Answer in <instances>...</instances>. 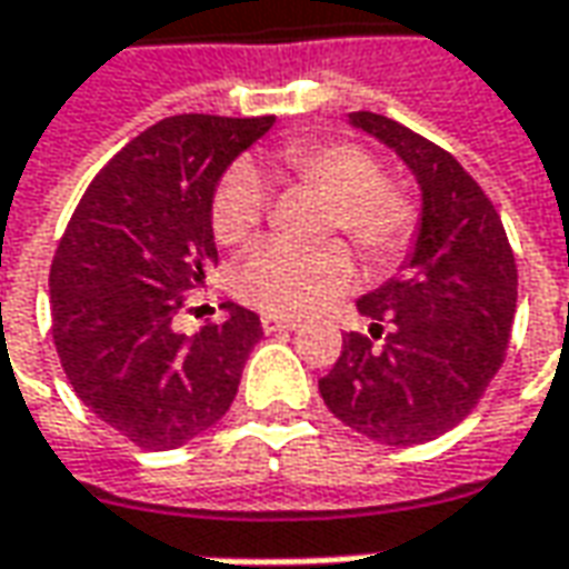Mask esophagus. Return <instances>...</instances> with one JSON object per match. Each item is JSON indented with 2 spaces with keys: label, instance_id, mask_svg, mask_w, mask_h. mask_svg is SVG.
<instances>
[{
  "label": "esophagus",
  "instance_id": "34e87169",
  "mask_svg": "<svg viewBox=\"0 0 569 569\" xmlns=\"http://www.w3.org/2000/svg\"><path fill=\"white\" fill-rule=\"evenodd\" d=\"M261 330L264 333H286V330H299V320H289L280 315H264L261 317Z\"/></svg>",
  "mask_w": 569,
  "mask_h": 569
}]
</instances>
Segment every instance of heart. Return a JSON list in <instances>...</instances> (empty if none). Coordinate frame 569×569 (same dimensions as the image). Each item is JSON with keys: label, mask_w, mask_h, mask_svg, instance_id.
Segmentation results:
<instances>
[{"label": "heart", "mask_w": 569, "mask_h": 569, "mask_svg": "<svg viewBox=\"0 0 569 569\" xmlns=\"http://www.w3.org/2000/svg\"><path fill=\"white\" fill-rule=\"evenodd\" d=\"M273 168L330 199V227L342 230L373 261L396 258L415 233L411 202L386 187L382 168L358 146L292 139L270 154ZM268 183L249 161H236L220 177L211 199V230L223 246H239L268 214ZM351 283L342 246L301 249L270 239L254 246L236 270V292L270 315L299 317L320 308Z\"/></svg>", "instance_id": "b5f03b06"}]
</instances>
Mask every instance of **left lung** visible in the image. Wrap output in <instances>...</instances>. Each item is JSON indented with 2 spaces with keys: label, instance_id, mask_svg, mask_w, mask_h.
I'll return each instance as SVG.
<instances>
[{
  "label": "left lung",
  "instance_id": "1",
  "mask_svg": "<svg viewBox=\"0 0 569 569\" xmlns=\"http://www.w3.org/2000/svg\"><path fill=\"white\" fill-rule=\"evenodd\" d=\"M351 127L380 139L420 187L415 246L396 277L358 299L380 349L349 333L320 396L346 427L382 446H420L458 427L505 361L517 264L501 218L455 154L373 111Z\"/></svg>",
  "mask_w": 569,
  "mask_h": 569
}]
</instances>
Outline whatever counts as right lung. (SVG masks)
<instances>
[{
  "label": "right lung",
  "instance_id": "right-lung-1",
  "mask_svg": "<svg viewBox=\"0 0 569 569\" xmlns=\"http://www.w3.org/2000/svg\"><path fill=\"white\" fill-rule=\"evenodd\" d=\"M273 118H164L108 161L73 211L49 270L52 339L73 392L130 442L168 451L230 411L254 311L177 333L173 317L218 261L211 199Z\"/></svg>",
  "mask_w": 569,
  "mask_h": 569
}]
</instances>
